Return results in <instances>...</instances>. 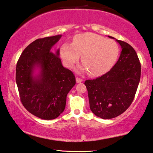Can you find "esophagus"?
Instances as JSON below:
<instances>
[{"label":"esophagus","instance_id":"esophagus-1","mask_svg":"<svg viewBox=\"0 0 153 153\" xmlns=\"http://www.w3.org/2000/svg\"><path fill=\"white\" fill-rule=\"evenodd\" d=\"M76 82L77 83H80V82H82V79H81V78H79V77H76Z\"/></svg>","mask_w":153,"mask_h":153}]
</instances>
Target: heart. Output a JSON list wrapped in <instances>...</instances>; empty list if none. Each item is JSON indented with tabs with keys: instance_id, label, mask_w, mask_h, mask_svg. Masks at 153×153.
Masks as SVG:
<instances>
[{
	"instance_id": "heart-1",
	"label": "heart",
	"mask_w": 153,
	"mask_h": 153,
	"mask_svg": "<svg viewBox=\"0 0 153 153\" xmlns=\"http://www.w3.org/2000/svg\"><path fill=\"white\" fill-rule=\"evenodd\" d=\"M119 52L118 45L114 40L91 33L77 35L71 45L64 44L60 48V55L67 67L72 68L82 56L84 66L81 70L88 71L93 76L109 71L116 63Z\"/></svg>"
}]
</instances>
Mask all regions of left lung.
<instances>
[{"instance_id": "left-lung-1", "label": "left lung", "mask_w": 153, "mask_h": 153, "mask_svg": "<svg viewBox=\"0 0 153 153\" xmlns=\"http://www.w3.org/2000/svg\"><path fill=\"white\" fill-rule=\"evenodd\" d=\"M116 40L122 48L116 64L103 76L85 82L91 110L105 120L118 116L129 108L140 79L141 65L136 51L128 43Z\"/></svg>"}]
</instances>
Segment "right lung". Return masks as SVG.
Returning a JSON list of instances; mask_svg holds the SVG:
<instances>
[{
  "instance_id": "1",
  "label": "right lung",
  "mask_w": 153,
  "mask_h": 153,
  "mask_svg": "<svg viewBox=\"0 0 153 153\" xmlns=\"http://www.w3.org/2000/svg\"><path fill=\"white\" fill-rule=\"evenodd\" d=\"M62 35L37 39L20 56L16 66L20 100L31 114L43 120H53L64 111L66 96L76 84L72 72L62 66L60 50L52 48ZM39 70L36 75L34 72Z\"/></svg>"
}]
</instances>
